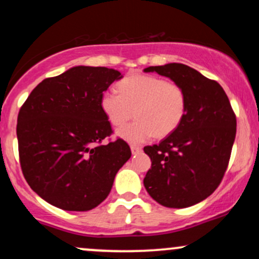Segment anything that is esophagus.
Wrapping results in <instances>:
<instances>
[{"label":"esophagus","instance_id":"1","mask_svg":"<svg viewBox=\"0 0 259 259\" xmlns=\"http://www.w3.org/2000/svg\"><path fill=\"white\" fill-rule=\"evenodd\" d=\"M130 150H132L133 154H138V153L141 152V147L136 146V145H133V146H130Z\"/></svg>","mask_w":259,"mask_h":259}]
</instances>
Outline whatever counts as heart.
Wrapping results in <instances>:
<instances>
[{
  "mask_svg": "<svg viewBox=\"0 0 259 259\" xmlns=\"http://www.w3.org/2000/svg\"><path fill=\"white\" fill-rule=\"evenodd\" d=\"M119 92L106 90L100 106L109 123L120 126L133 117L136 120L117 130L118 138L129 144H142L154 135L165 138L179 127L186 114L187 100L179 84L152 75L135 74L118 84Z\"/></svg>",
  "mask_w": 259,
  "mask_h": 259,
  "instance_id": "1",
  "label": "heart"
}]
</instances>
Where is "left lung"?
I'll use <instances>...</instances> for the list:
<instances>
[{
	"label": "left lung",
	"instance_id": "left-lung-1",
	"mask_svg": "<svg viewBox=\"0 0 259 259\" xmlns=\"http://www.w3.org/2000/svg\"><path fill=\"white\" fill-rule=\"evenodd\" d=\"M144 72L179 84L187 100L179 127L158 145L144 148L152 162L145 189L164 207L194 206L221 184L236 135V117L222 86L189 65L168 63Z\"/></svg>",
	"mask_w": 259,
	"mask_h": 259
}]
</instances>
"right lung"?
<instances>
[{"mask_svg":"<svg viewBox=\"0 0 259 259\" xmlns=\"http://www.w3.org/2000/svg\"><path fill=\"white\" fill-rule=\"evenodd\" d=\"M121 78L112 68L76 65L42 80L20 108L17 138L23 174L52 206L75 212L97 207L132 157L121 139L97 145L112 133L101 95Z\"/></svg>","mask_w":259,"mask_h":259,"instance_id":"obj_1","label":"right lung"}]
</instances>
